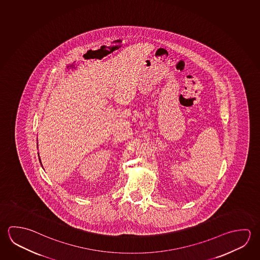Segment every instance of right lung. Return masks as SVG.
<instances>
[{
	"label": "right lung",
	"mask_w": 260,
	"mask_h": 260,
	"mask_svg": "<svg viewBox=\"0 0 260 260\" xmlns=\"http://www.w3.org/2000/svg\"><path fill=\"white\" fill-rule=\"evenodd\" d=\"M38 156H39V153H38ZM39 160H40V162H41V159H40V158H39Z\"/></svg>",
	"instance_id": "1"
}]
</instances>
